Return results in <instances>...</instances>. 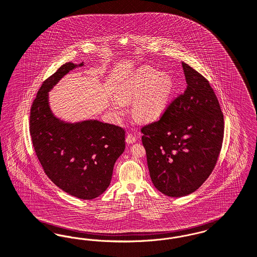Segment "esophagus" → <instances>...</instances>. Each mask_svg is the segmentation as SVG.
<instances>
[{"mask_svg": "<svg viewBox=\"0 0 257 257\" xmlns=\"http://www.w3.org/2000/svg\"><path fill=\"white\" fill-rule=\"evenodd\" d=\"M137 142V137L134 136L133 134H128L126 137V143L127 144H134Z\"/></svg>", "mask_w": 257, "mask_h": 257, "instance_id": "1", "label": "esophagus"}]
</instances>
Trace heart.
<instances>
[{"mask_svg": "<svg viewBox=\"0 0 257 257\" xmlns=\"http://www.w3.org/2000/svg\"><path fill=\"white\" fill-rule=\"evenodd\" d=\"M174 89V83L166 74L143 68L130 76L115 92L111 102L113 113L120 117L125 112L123 104L134 99L132 111L140 120H154L165 111Z\"/></svg>", "mask_w": 257, "mask_h": 257, "instance_id": "obj_1", "label": "heart"}]
</instances>
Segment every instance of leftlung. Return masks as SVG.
Wrapping results in <instances>:
<instances>
[{
	"instance_id": "1",
	"label": "left lung",
	"mask_w": 257,
	"mask_h": 257,
	"mask_svg": "<svg viewBox=\"0 0 257 257\" xmlns=\"http://www.w3.org/2000/svg\"><path fill=\"white\" fill-rule=\"evenodd\" d=\"M182 69L185 91L141 129L151 181L170 197L188 195L210 177L224 135L223 113L208 79L183 62Z\"/></svg>"
}]
</instances>
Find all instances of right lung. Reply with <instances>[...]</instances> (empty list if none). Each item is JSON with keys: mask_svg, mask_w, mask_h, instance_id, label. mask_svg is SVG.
I'll return each instance as SVG.
<instances>
[{"mask_svg": "<svg viewBox=\"0 0 257 257\" xmlns=\"http://www.w3.org/2000/svg\"><path fill=\"white\" fill-rule=\"evenodd\" d=\"M77 66L66 63L46 78L33 102L30 134L46 176L72 196L91 200L108 187L113 166L125 150V131L98 120L67 123L53 115L48 92Z\"/></svg>", "mask_w": 257, "mask_h": 257, "instance_id": "obj_1", "label": "right lung"}]
</instances>
